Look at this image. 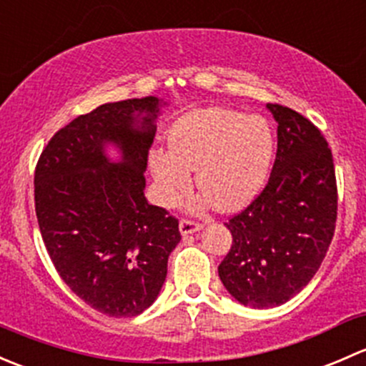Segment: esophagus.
Wrapping results in <instances>:
<instances>
[{"mask_svg":"<svg viewBox=\"0 0 366 366\" xmlns=\"http://www.w3.org/2000/svg\"><path fill=\"white\" fill-rule=\"evenodd\" d=\"M202 230V223H197L193 219H182L180 221V234L187 235V234H194V232Z\"/></svg>","mask_w":366,"mask_h":366,"instance_id":"1","label":"esophagus"}]
</instances>
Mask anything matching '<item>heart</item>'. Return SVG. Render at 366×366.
I'll return each instance as SVG.
<instances>
[{"label":"heart","mask_w":366,"mask_h":366,"mask_svg":"<svg viewBox=\"0 0 366 366\" xmlns=\"http://www.w3.org/2000/svg\"><path fill=\"white\" fill-rule=\"evenodd\" d=\"M274 136L262 117L209 108L184 117L169 134V150H154L150 168L161 200L173 205L189 187L197 169L198 187L219 210H235L257 194L267 177Z\"/></svg>","instance_id":"1"}]
</instances>
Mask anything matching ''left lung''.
Wrapping results in <instances>:
<instances>
[{
    "label": "left lung",
    "instance_id": "obj_1",
    "mask_svg": "<svg viewBox=\"0 0 366 366\" xmlns=\"http://www.w3.org/2000/svg\"><path fill=\"white\" fill-rule=\"evenodd\" d=\"M267 108L278 122L274 164L260 194L224 223L232 246L217 267L224 289L253 308L283 305L308 285L330 249L338 209L322 132L294 109Z\"/></svg>",
    "mask_w": 366,
    "mask_h": 366
}]
</instances>
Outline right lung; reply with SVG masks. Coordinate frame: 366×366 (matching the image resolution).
Segmentation results:
<instances>
[{
  "mask_svg": "<svg viewBox=\"0 0 366 366\" xmlns=\"http://www.w3.org/2000/svg\"><path fill=\"white\" fill-rule=\"evenodd\" d=\"M157 113L159 99L145 97L79 114L51 138L35 168L47 253L69 289L109 317H136L156 301L180 241L179 219L143 194ZM106 142L122 150V163L107 161Z\"/></svg>",
  "mask_w": 366,
  "mask_h": 366,
  "instance_id": "1",
  "label": "right lung"
}]
</instances>
